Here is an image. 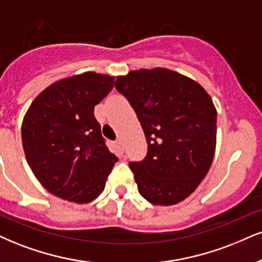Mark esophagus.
<instances>
[{
    "mask_svg": "<svg viewBox=\"0 0 262 262\" xmlns=\"http://www.w3.org/2000/svg\"><path fill=\"white\" fill-rule=\"evenodd\" d=\"M116 146H118V148H119V151H120V153L122 154L124 153V146H122V142H121V140H116Z\"/></svg>",
    "mask_w": 262,
    "mask_h": 262,
    "instance_id": "obj_1",
    "label": "esophagus"
}]
</instances>
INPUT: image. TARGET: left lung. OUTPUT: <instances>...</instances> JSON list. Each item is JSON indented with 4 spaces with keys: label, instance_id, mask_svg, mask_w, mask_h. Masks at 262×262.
Listing matches in <instances>:
<instances>
[{
    "label": "left lung",
    "instance_id": "left-lung-1",
    "mask_svg": "<svg viewBox=\"0 0 262 262\" xmlns=\"http://www.w3.org/2000/svg\"><path fill=\"white\" fill-rule=\"evenodd\" d=\"M115 89L136 112L147 156L130 163L138 192L154 205H173L206 176L216 148V108L194 80L165 69L132 70Z\"/></svg>",
    "mask_w": 262,
    "mask_h": 262
}]
</instances>
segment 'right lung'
<instances>
[{
    "label": "right lung",
    "mask_w": 262,
    "mask_h": 262,
    "mask_svg": "<svg viewBox=\"0 0 262 262\" xmlns=\"http://www.w3.org/2000/svg\"><path fill=\"white\" fill-rule=\"evenodd\" d=\"M114 79L86 72L56 81L32 101L23 119L29 166L56 196L86 204L104 189L118 158L105 146L93 111L113 90Z\"/></svg>",
    "instance_id": "right-lung-1"
}]
</instances>
